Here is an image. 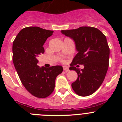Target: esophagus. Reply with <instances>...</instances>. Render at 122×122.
I'll return each instance as SVG.
<instances>
[{
  "label": "esophagus",
  "instance_id": "esophagus-1",
  "mask_svg": "<svg viewBox=\"0 0 122 122\" xmlns=\"http://www.w3.org/2000/svg\"><path fill=\"white\" fill-rule=\"evenodd\" d=\"M63 70H64L65 72H68L69 71V68L68 67V66H63Z\"/></svg>",
  "mask_w": 122,
  "mask_h": 122
}]
</instances>
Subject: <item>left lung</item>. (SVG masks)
Wrapping results in <instances>:
<instances>
[{
	"mask_svg": "<svg viewBox=\"0 0 122 122\" xmlns=\"http://www.w3.org/2000/svg\"><path fill=\"white\" fill-rule=\"evenodd\" d=\"M62 33L74 40L76 55L70 70L76 71L77 79L71 84L74 92L81 97L93 93L102 84L109 67V47L105 35L92 27H80L76 29L61 30ZM84 64L85 68L75 67Z\"/></svg>",
	"mask_w": 122,
	"mask_h": 122,
	"instance_id": "obj_1",
	"label": "left lung"
}]
</instances>
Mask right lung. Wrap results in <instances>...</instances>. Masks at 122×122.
Wrapping results in <instances>:
<instances>
[{"mask_svg": "<svg viewBox=\"0 0 122 122\" xmlns=\"http://www.w3.org/2000/svg\"><path fill=\"white\" fill-rule=\"evenodd\" d=\"M53 32L38 27H25L13 43V62L19 79L29 93L39 98L53 92L56 77L63 71L62 66L46 68L37 65V57L45 52L43 45Z\"/></svg>", "mask_w": 122, "mask_h": 122, "instance_id": "add662e5", "label": "right lung"}]
</instances>
